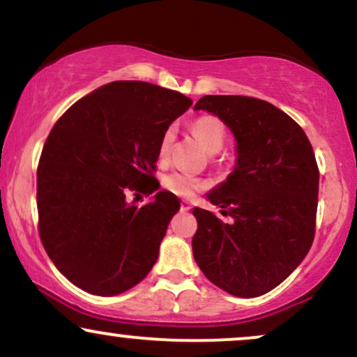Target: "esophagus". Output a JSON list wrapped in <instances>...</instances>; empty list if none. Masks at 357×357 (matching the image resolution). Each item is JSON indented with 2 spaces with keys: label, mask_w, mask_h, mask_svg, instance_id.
Segmentation results:
<instances>
[{
  "label": "esophagus",
  "mask_w": 357,
  "mask_h": 357,
  "mask_svg": "<svg viewBox=\"0 0 357 357\" xmlns=\"http://www.w3.org/2000/svg\"><path fill=\"white\" fill-rule=\"evenodd\" d=\"M191 203L190 202H181V211H190Z\"/></svg>",
  "instance_id": "34e87169"
}]
</instances>
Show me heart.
<instances>
[{
  "label": "heart",
  "instance_id": "obj_1",
  "mask_svg": "<svg viewBox=\"0 0 357 357\" xmlns=\"http://www.w3.org/2000/svg\"><path fill=\"white\" fill-rule=\"evenodd\" d=\"M192 132H195V136L203 142V146L206 147L208 153H218V151H221V147L225 146V141H227V129H225V124L215 116H203L196 119V121L192 122ZM174 137L176 127L169 126L165 132H162L161 141H159L158 146V159L161 162L167 161V158H169ZM162 186L176 196L191 198V196H195L196 192L202 190L204 183L190 173L173 171V173L165 176Z\"/></svg>",
  "mask_w": 357,
  "mask_h": 357
}]
</instances>
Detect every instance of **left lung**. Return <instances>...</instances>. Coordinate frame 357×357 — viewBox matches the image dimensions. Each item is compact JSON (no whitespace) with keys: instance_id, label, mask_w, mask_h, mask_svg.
Returning <instances> with one entry per match:
<instances>
[{"instance_id":"left-lung-1","label":"left lung","mask_w":357,"mask_h":357,"mask_svg":"<svg viewBox=\"0 0 357 357\" xmlns=\"http://www.w3.org/2000/svg\"><path fill=\"white\" fill-rule=\"evenodd\" d=\"M195 110H206L231 130L236 159L227 181L206 195L233 221L195 208L192 255L225 292L264 296L301 265L314 241L319 169L312 146L292 117L265 100L204 96Z\"/></svg>"}]
</instances>
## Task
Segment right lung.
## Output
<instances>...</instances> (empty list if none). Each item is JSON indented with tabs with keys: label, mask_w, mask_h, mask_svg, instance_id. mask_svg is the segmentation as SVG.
<instances>
[{
	"label": "right lung",
	"mask_w": 357,
	"mask_h": 357,
	"mask_svg": "<svg viewBox=\"0 0 357 357\" xmlns=\"http://www.w3.org/2000/svg\"><path fill=\"white\" fill-rule=\"evenodd\" d=\"M192 100L139 80H117L77 100L53 126L36 171L40 238L65 278L93 296H119L146 278L179 199L154 178L162 132ZM127 190L155 192L139 208Z\"/></svg>",
	"instance_id": "obj_1"
}]
</instances>
